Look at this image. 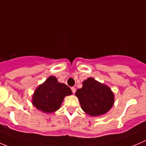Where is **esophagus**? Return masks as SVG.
I'll list each match as a JSON object with an SVG mask.
<instances>
[{"label": "esophagus", "instance_id": "34e87169", "mask_svg": "<svg viewBox=\"0 0 146 146\" xmlns=\"http://www.w3.org/2000/svg\"><path fill=\"white\" fill-rule=\"evenodd\" d=\"M71 90H72V92H73V93H76V88H75V87H71Z\"/></svg>", "mask_w": 146, "mask_h": 146}]
</instances>
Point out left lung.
I'll return each instance as SVG.
<instances>
[{"label":"left lung","mask_w":146,"mask_h":146,"mask_svg":"<svg viewBox=\"0 0 146 146\" xmlns=\"http://www.w3.org/2000/svg\"><path fill=\"white\" fill-rule=\"evenodd\" d=\"M76 96L83 111L92 116L107 113L114 103V95L110 88L92 78L83 81V87L78 89Z\"/></svg>","instance_id":"1"}]
</instances>
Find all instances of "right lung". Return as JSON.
Masks as SVG:
<instances>
[{
  "mask_svg": "<svg viewBox=\"0 0 146 146\" xmlns=\"http://www.w3.org/2000/svg\"><path fill=\"white\" fill-rule=\"evenodd\" d=\"M71 94L68 86L59 83L54 76H50L35 90L33 96V104L43 112H54L60 108L65 96Z\"/></svg>",
  "mask_w": 146,
  "mask_h": 146,
  "instance_id": "add662e5",
  "label": "right lung"
}]
</instances>
